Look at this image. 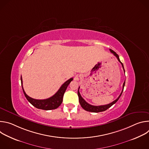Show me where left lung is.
<instances>
[{"label":"left lung","mask_w":149,"mask_h":149,"mask_svg":"<svg viewBox=\"0 0 149 149\" xmlns=\"http://www.w3.org/2000/svg\"><path fill=\"white\" fill-rule=\"evenodd\" d=\"M110 52L114 54V56H116V58H117L118 61L121 63V65L123 67V70H124V72H125V70H124V66H123V63L120 61V59H119V56L118 55L116 54V52H115L114 51H113L112 49H110ZM124 86H125V81L123 83V90L121 93V94H120V95L118 96V97L116 100H114V101H113L112 102L109 104H106V105H98V106H95V105H92L90 104H88V102H87L86 101L84 100V99L81 97L80 93H79V87L78 88V98H79V102L80 103V105L81 107L83 108V109H84L85 110H86L87 111H90V112H94V113H98V112H101V111H104L105 110H107L108 109H109L110 107H111V106L114 104L118 100V99L120 98V97H121L122 93H123V90H124Z\"/></svg>","instance_id":"8db88e82"}]
</instances>
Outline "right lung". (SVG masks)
Wrapping results in <instances>:
<instances>
[{
	"label": "right lung",
	"instance_id": "right-lung-1",
	"mask_svg": "<svg viewBox=\"0 0 149 149\" xmlns=\"http://www.w3.org/2000/svg\"><path fill=\"white\" fill-rule=\"evenodd\" d=\"M20 80H21V84H22V87L24 95L26 98V99L28 100V101L32 105H33L35 107L38 109L44 110H54L57 109L61 104L63 100V94H64L70 83L71 82V81L73 80V78H71L68 80H67L66 82H65L62 85L59 90L53 96L45 100H36L29 97L25 93L24 90L23 86H22L23 82H22V76L20 77Z\"/></svg>",
	"mask_w": 149,
	"mask_h": 149
}]
</instances>
